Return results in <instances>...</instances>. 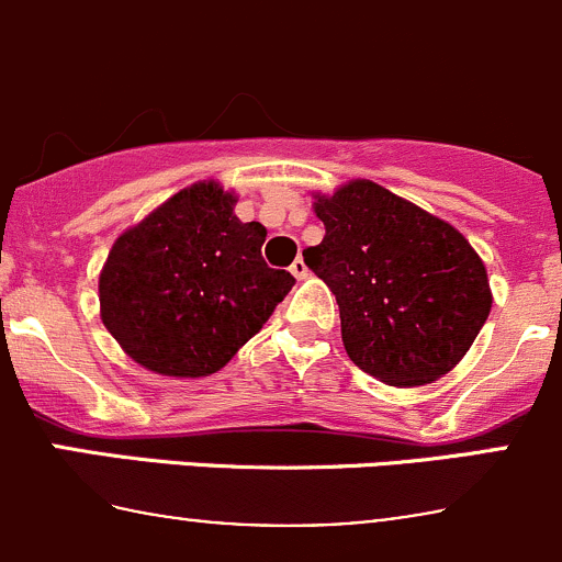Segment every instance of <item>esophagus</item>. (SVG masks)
I'll return each mask as SVG.
<instances>
[{
    "mask_svg": "<svg viewBox=\"0 0 562 562\" xmlns=\"http://www.w3.org/2000/svg\"><path fill=\"white\" fill-rule=\"evenodd\" d=\"M291 274L296 277V280H304V277L310 274V269H307V263H304V258H296V260H293V266H291Z\"/></svg>",
    "mask_w": 562,
    "mask_h": 562,
    "instance_id": "1",
    "label": "esophagus"
}]
</instances>
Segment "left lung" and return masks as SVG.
Here are the masks:
<instances>
[{
    "instance_id": "obj_1",
    "label": "left lung",
    "mask_w": 562,
    "mask_h": 562,
    "mask_svg": "<svg viewBox=\"0 0 562 562\" xmlns=\"http://www.w3.org/2000/svg\"><path fill=\"white\" fill-rule=\"evenodd\" d=\"M315 214L326 236L304 249V263L337 296L350 361L389 386L454 370L492 310L470 241L367 179L317 195Z\"/></svg>"
}]
</instances>
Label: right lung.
<instances>
[{
	"mask_svg": "<svg viewBox=\"0 0 562 562\" xmlns=\"http://www.w3.org/2000/svg\"><path fill=\"white\" fill-rule=\"evenodd\" d=\"M234 206L231 192L201 181L124 231L108 252L100 313L146 370L171 378L223 370L296 282L266 263V228L241 223Z\"/></svg>",
	"mask_w": 562,
	"mask_h": 562,
	"instance_id": "right-lung-1",
	"label": "right lung"
}]
</instances>
